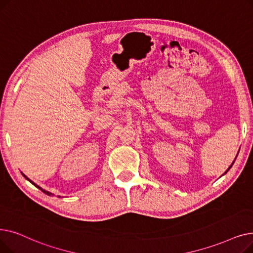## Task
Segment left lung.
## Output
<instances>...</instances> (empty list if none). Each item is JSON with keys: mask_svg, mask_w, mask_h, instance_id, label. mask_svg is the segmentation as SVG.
Returning <instances> with one entry per match:
<instances>
[{"mask_svg": "<svg viewBox=\"0 0 253 253\" xmlns=\"http://www.w3.org/2000/svg\"><path fill=\"white\" fill-rule=\"evenodd\" d=\"M237 156H238V154H237ZM237 156H236V158H237ZM236 158H235V161H236ZM235 161H234V162H233V163H232V165H231V166H230V167H228V168H227V170H226V171H225V172H224V173H223V174H222V176H223V175H224V174H226V173H227V171H228V170H230V169H231V168H232V166H233V165H234V163H235Z\"/></svg>", "mask_w": 253, "mask_h": 253, "instance_id": "8db88e82", "label": "left lung"}]
</instances>
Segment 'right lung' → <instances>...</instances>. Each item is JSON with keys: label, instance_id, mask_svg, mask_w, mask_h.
I'll return each instance as SVG.
<instances>
[{"label": "right lung", "instance_id": "obj_1", "mask_svg": "<svg viewBox=\"0 0 253 253\" xmlns=\"http://www.w3.org/2000/svg\"><path fill=\"white\" fill-rule=\"evenodd\" d=\"M21 174H22V173H21ZM22 175H23V177H25V178H26V179H27V180H28V181H30V182H31V183H32V184H33V185H35V186H36V187H37V188H39V189H41V190H42V191H43V192H44V194H46V195H47V196H54V195H53V194H51V192H49V191H47V190H45V189H43V188H42V187H40V186H39V185H37V184H36V183H35V182H33V181H32V180H31V179H29V178H28V177H27V176H26V175H25V174H22ZM58 197H59V198H61V196H58Z\"/></svg>", "mask_w": 253, "mask_h": 253}]
</instances>
